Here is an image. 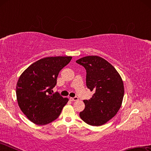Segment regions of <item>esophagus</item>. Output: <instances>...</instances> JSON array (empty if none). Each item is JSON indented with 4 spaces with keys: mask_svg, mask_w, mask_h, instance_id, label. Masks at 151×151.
I'll return each mask as SVG.
<instances>
[{
    "mask_svg": "<svg viewBox=\"0 0 151 151\" xmlns=\"http://www.w3.org/2000/svg\"><path fill=\"white\" fill-rule=\"evenodd\" d=\"M69 99H70V101H78V97H74V98H72V97H70L69 98Z\"/></svg>",
    "mask_w": 151,
    "mask_h": 151,
    "instance_id": "34e87169",
    "label": "esophagus"
}]
</instances>
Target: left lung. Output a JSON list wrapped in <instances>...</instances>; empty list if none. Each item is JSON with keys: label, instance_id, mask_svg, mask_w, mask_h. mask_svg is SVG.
Listing matches in <instances>:
<instances>
[{"label": "left lung", "instance_id": "obj_1", "mask_svg": "<svg viewBox=\"0 0 151 151\" xmlns=\"http://www.w3.org/2000/svg\"><path fill=\"white\" fill-rule=\"evenodd\" d=\"M86 70V84L94 91L79 116L91 126H101L116 115L124 96V84L119 73L108 61L98 56H88L76 61Z\"/></svg>", "mask_w": 151, "mask_h": 151}]
</instances>
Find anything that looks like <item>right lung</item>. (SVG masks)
I'll return each instance as SVG.
<instances>
[{"label":"right lung","instance_id":"add662e5","mask_svg":"<svg viewBox=\"0 0 151 151\" xmlns=\"http://www.w3.org/2000/svg\"><path fill=\"white\" fill-rule=\"evenodd\" d=\"M71 59V57L41 58L20 76L16 88L18 104L33 123L45 125L54 121L67 103V98L51 91L57 85L58 73Z\"/></svg>","mask_w":151,"mask_h":151}]
</instances>
